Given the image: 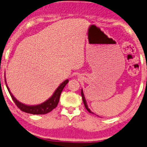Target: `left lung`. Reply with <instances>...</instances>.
Here are the masks:
<instances>
[{
	"label": "left lung",
	"instance_id": "8db88e82",
	"mask_svg": "<svg viewBox=\"0 0 147 147\" xmlns=\"http://www.w3.org/2000/svg\"><path fill=\"white\" fill-rule=\"evenodd\" d=\"M81 96H82V101H83L84 105V107H85L86 109H87V111L89 112V113H93L92 111H91V110H90V109L89 108V107H88V105H87V101H86V100H85V98H84V95L83 90H82V89H81Z\"/></svg>",
	"mask_w": 147,
	"mask_h": 147
}]
</instances>
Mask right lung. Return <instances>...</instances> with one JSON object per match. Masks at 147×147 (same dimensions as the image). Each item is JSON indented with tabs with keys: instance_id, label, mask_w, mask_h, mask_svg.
<instances>
[{
	"instance_id": "right-lung-1",
	"label": "right lung",
	"mask_w": 147,
	"mask_h": 147,
	"mask_svg": "<svg viewBox=\"0 0 147 147\" xmlns=\"http://www.w3.org/2000/svg\"><path fill=\"white\" fill-rule=\"evenodd\" d=\"M5 84H6V87L7 88L8 91L9 93L10 96H11L12 100H13V101L14 102L15 104L16 105V106L18 107L21 111L27 113H31V114L41 115V114H46V113H49L50 111H52L53 109L56 107L57 105L58 104V102H59L60 96V94H61L62 91L63 90L64 87H65V85H66V84L69 82V80L68 79H67L66 80H65L64 82H62V83L58 86V87L57 88L52 96H51L49 99L47 100L45 102H44L37 105H27L23 104V103H21L20 102H19L18 100H17L16 98L13 96V94H11V91L9 90V89L7 84V82H6L5 75Z\"/></svg>"
}]
</instances>
